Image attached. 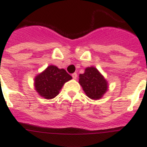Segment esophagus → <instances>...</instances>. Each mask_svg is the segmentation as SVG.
<instances>
[{"label": "esophagus", "instance_id": "1", "mask_svg": "<svg viewBox=\"0 0 147 147\" xmlns=\"http://www.w3.org/2000/svg\"><path fill=\"white\" fill-rule=\"evenodd\" d=\"M71 76H72V78H73L74 79H76V78H77V73L75 72V73H73L71 75Z\"/></svg>", "mask_w": 147, "mask_h": 147}]
</instances>
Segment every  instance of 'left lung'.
Returning <instances> with one entry per match:
<instances>
[{"label":"left lung","instance_id":"obj_1","mask_svg":"<svg viewBox=\"0 0 147 147\" xmlns=\"http://www.w3.org/2000/svg\"><path fill=\"white\" fill-rule=\"evenodd\" d=\"M79 83L88 98L99 99L107 88V81L94 67L86 68L84 74L79 76Z\"/></svg>","mask_w":147,"mask_h":147}]
</instances>
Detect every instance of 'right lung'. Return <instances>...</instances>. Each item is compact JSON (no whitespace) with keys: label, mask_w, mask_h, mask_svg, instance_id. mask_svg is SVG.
<instances>
[{"label":"right lung","mask_w":147,"mask_h":147,"mask_svg":"<svg viewBox=\"0 0 147 147\" xmlns=\"http://www.w3.org/2000/svg\"><path fill=\"white\" fill-rule=\"evenodd\" d=\"M71 76L65 69L49 65L35 78V88L40 96L51 99L55 98L65 83L71 80Z\"/></svg>","instance_id":"1"}]
</instances>
